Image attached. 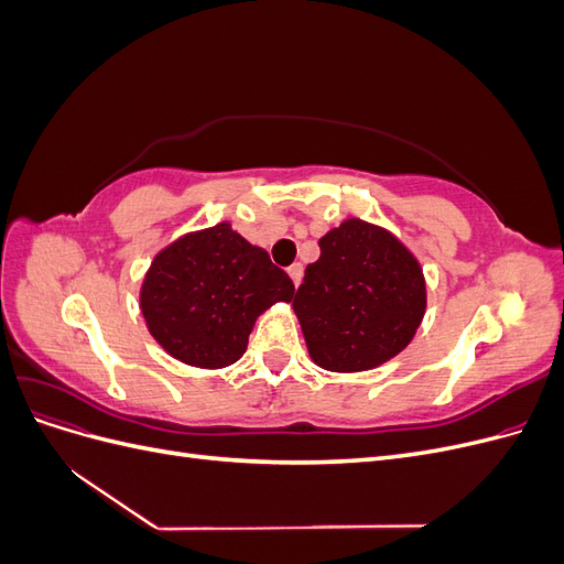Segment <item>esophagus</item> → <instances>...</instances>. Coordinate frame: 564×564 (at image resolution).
Instances as JSON below:
<instances>
[{
    "label": "esophagus",
    "instance_id": "1",
    "mask_svg": "<svg viewBox=\"0 0 564 564\" xmlns=\"http://www.w3.org/2000/svg\"><path fill=\"white\" fill-rule=\"evenodd\" d=\"M289 278H292L294 286H299L301 280H303V265H301V263H294L292 268H289Z\"/></svg>",
    "mask_w": 564,
    "mask_h": 564
}]
</instances>
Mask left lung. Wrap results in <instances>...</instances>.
Segmentation results:
<instances>
[{
  "label": "left lung",
  "mask_w": 564,
  "mask_h": 564,
  "mask_svg": "<svg viewBox=\"0 0 564 564\" xmlns=\"http://www.w3.org/2000/svg\"><path fill=\"white\" fill-rule=\"evenodd\" d=\"M311 360L338 373L400 355L421 327L429 289L414 251L388 228L346 218L319 240L294 296Z\"/></svg>",
  "instance_id": "1"
}]
</instances>
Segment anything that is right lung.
<instances>
[{"label":"right lung","mask_w":564,"mask_h":564,"mask_svg":"<svg viewBox=\"0 0 564 564\" xmlns=\"http://www.w3.org/2000/svg\"><path fill=\"white\" fill-rule=\"evenodd\" d=\"M292 296L294 282L268 251L220 220L155 253L139 303L164 352L191 367L224 369L245 355L256 319Z\"/></svg>","instance_id":"obj_1"}]
</instances>
